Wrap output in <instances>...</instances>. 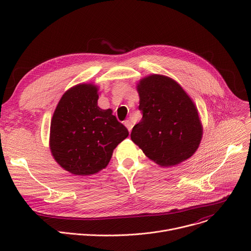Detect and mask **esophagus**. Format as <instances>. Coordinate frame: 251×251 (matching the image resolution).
Returning a JSON list of instances; mask_svg holds the SVG:
<instances>
[{"instance_id": "esophagus-1", "label": "esophagus", "mask_w": 251, "mask_h": 251, "mask_svg": "<svg viewBox=\"0 0 251 251\" xmlns=\"http://www.w3.org/2000/svg\"><path fill=\"white\" fill-rule=\"evenodd\" d=\"M124 125H125V126H126V128L128 129V131H129V132H131L132 127H133V125H132L131 121H130V120H125V121H124Z\"/></svg>"}]
</instances>
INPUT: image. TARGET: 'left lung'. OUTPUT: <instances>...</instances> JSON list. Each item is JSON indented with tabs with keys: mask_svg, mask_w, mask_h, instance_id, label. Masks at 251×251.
<instances>
[{
	"mask_svg": "<svg viewBox=\"0 0 251 251\" xmlns=\"http://www.w3.org/2000/svg\"><path fill=\"white\" fill-rule=\"evenodd\" d=\"M141 121L131 139L149 159L171 167L189 159L199 148L202 129L195 104L175 80L158 75L138 84Z\"/></svg>",
	"mask_w": 251,
	"mask_h": 251,
	"instance_id": "8db88e82",
	"label": "left lung"
}]
</instances>
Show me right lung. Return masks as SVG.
I'll use <instances>...</instances> for the list:
<instances>
[{
    "mask_svg": "<svg viewBox=\"0 0 251 251\" xmlns=\"http://www.w3.org/2000/svg\"><path fill=\"white\" fill-rule=\"evenodd\" d=\"M97 87L78 84L59 100L50 123V150L66 171L88 176L108 165L113 150L129 132L112 110L97 106Z\"/></svg>",
    "mask_w": 251,
    "mask_h": 251,
    "instance_id": "add662e5",
    "label": "right lung"
}]
</instances>
